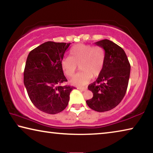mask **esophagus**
<instances>
[{
    "mask_svg": "<svg viewBox=\"0 0 153 153\" xmlns=\"http://www.w3.org/2000/svg\"><path fill=\"white\" fill-rule=\"evenodd\" d=\"M77 89L79 90L80 91H86V90H87L86 88H79V87L77 88Z\"/></svg>",
    "mask_w": 153,
    "mask_h": 153,
    "instance_id": "1",
    "label": "esophagus"
}]
</instances>
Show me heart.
<instances>
[{
    "label": "heart",
    "mask_w": 153,
    "mask_h": 153,
    "mask_svg": "<svg viewBox=\"0 0 153 153\" xmlns=\"http://www.w3.org/2000/svg\"><path fill=\"white\" fill-rule=\"evenodd\" d=\"M105 55L102 48L92 45H78L72 47L70 57H64L61 67L67 77H72L79 65L81 71L71 79V84L77 86L86 85L92 76L98 77L104 67Z\"/></svg>",
    "instance_id": "1"
}]
</instances>
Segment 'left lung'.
<instances>
[{
    "mask_svg": "<svg viewBox=\"0 0 153 153\" xmlns=\"http://www.w3.org/2000/svg\"><path fill=\"white\" fill-rule=\"evenodd\" d=\"M105 51L102 71L88 88L93 93L86 100L88 107L98 112L110 111L120 104L126 94L130 74V64L122 48L105 39L95 42Z\"/></svg>",
    "mask_w": 153,
    "mask_h": 153,
    "instance_id": "1",
    "label": "left lung"
}]
</instances>
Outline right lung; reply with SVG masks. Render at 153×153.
Segmentation results:
<instances>
[{
  "label": "right lung",
  "mask_w": 153,
  "mask_h": 153,
  "mask_svg": "<svg viewBox=\"0 0 153 153\" xmlns=\"http://www.w3.org/2000/svg\"><path fill=\"white\" fill-rule=\"evenodd\" d=\"M70 45L48 41L27 56L24 83L31 101L42 112L56 114L68 105L69 94L75 88L61 85L67 81L61 61Z\"/></svg>",
  "instance_id": "obj_1"
}]
</instances>
